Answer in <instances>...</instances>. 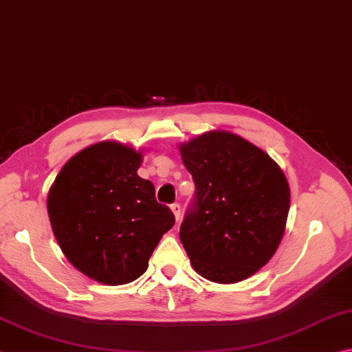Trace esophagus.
<instances>
[{"instance_id": "obj_1", "label": "esophagus", "mask_w": 352, "mask_h": 352, "mask_svg": "<svg viewBox=\"0 0 352 352\" xmlns=\"http://www.w3.org/2000/svg\"><path fill=\"white\" fill-rule=\"evenodd\" d=\"M171 212L175 213V218H176V221H179V218H181V206L179 204H171Z\"/></svg>"}]
</instances>
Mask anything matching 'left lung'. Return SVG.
Wrapping results in <instances>:
<instances>
[{"instance_id":"left-lung-1","label":"left lung","mask_w":352,"mask_h":352,"mask_svg":"<svg viewBox=\"0 0 352 352\" xmlns=\"http://www.w3.org/2000/svg\"><path fill=\"white\" fill-rule=\"evenodd\" d=\"M193 176V210L179 238L193 269L232 285L266 266L285 235L291 190L280 165L238 134L213 129L179 145Z\"/></svg>"}]
</instances>
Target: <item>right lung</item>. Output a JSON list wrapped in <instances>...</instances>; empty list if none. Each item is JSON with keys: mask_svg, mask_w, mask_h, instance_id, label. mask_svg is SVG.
<instances>
[{"mask_svg": "<svg viewBox=\"0 0 352 352\" xmlns=\"http://www.w3.org/2000/svg\"><path fill=\"white\" fill-rule=\"evenodd\" d=\"M144 151L102 140L67 160L47 193V214L63 255L78 272L108 286L131 283L175 214L157 204L138 170Z\"/></svg>", "mask_w": 352, "mask_h": 352, "instance_id": "right-lung-1", "label": "right lung"}]
</instances>
